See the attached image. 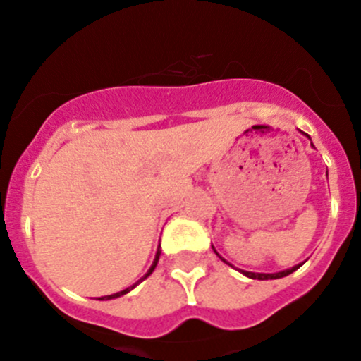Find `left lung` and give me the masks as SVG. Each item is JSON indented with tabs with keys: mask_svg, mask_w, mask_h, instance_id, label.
<instances>
[{
	"mask_svg": "<svg viewBox=\"0 0 361 361\" xmlns=\"http://www.w3.org/2000/svg\"><path fill=\"white\" fill-rule=\"evenodd\" d=\"M223 261H225V259H223ZM299 267H301V264H298V267L290 268V270L279 271V273H250V271H242V273H244L245 276H249V279H254V280H273V279H282V276L290 275V273L298 270Z\"/></svg>",
	"mask_w": 361,
	"mask_h": 361,
	"instance_id": "left-lung-1",
	"label": "left lung"
}]
</instances>
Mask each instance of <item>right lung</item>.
Returning <instances> with one entry per match:
<instances>
[{
    "mask_svg": "<svg viewBox=\"0 0 361 361\" xmlns=\"http://www.w3.org/2000/svg\"><path fill=\"white\" fill-rule=\"evenodd\" d=\"M159 256H161V250H159V249H157V254H155V259H154V263H152L150 270H149V271H147V275H145V276H143V279H142V280H145V279H147V276H149V275H150V273H152V271H154V268H155V267H157V261H159ZM142 280H138V282H136V283H140V282H142ZM136 283H135V286L128 287V289H124V290L117 292V294H112V295H104V298H100V299H114V298H121V295L128 294V292H130L131 289H135V287H136Z\"/></svg>",
    "mask_w": 361,
    "mask_h": 361,
    "instance_id": "obj_1",
    "label": "right lung"
}]
</instances>
